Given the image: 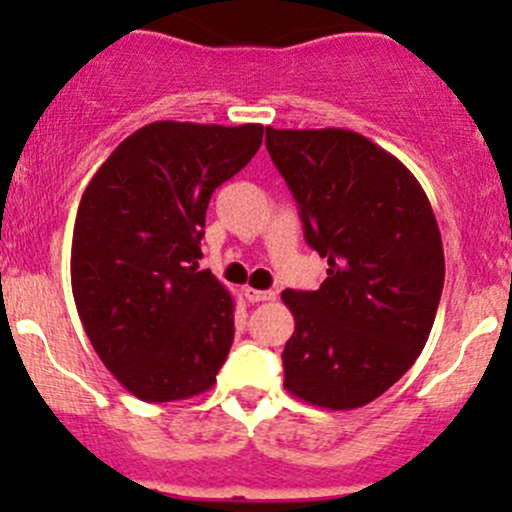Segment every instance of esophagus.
I'll return each mask as SVG.
<instances>
[{
  "instance_id": "esophagus-1",
  "label": "esophagus",
  "mask_w": 512,
  "mask_h": 512,
  "mask_svg": "<svg viewBox=\"0 0 512 512\" xmlns=\"http://www.w3.org/2000/svg\"><path fill=\"white\" fill-rule=\"evenodd\" d=\"M245 297L250 299V302H270V299H275L277 294L272 292V289H255V287H245Z\"/></svg>"
}]
</instances>
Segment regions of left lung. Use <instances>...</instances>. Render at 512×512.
<instances>
[{
    "mask_svg": "<svg viewBox=\"0 0 512 512\" xmlns=\"http://www.w3.org/2000/svg\"><path fill=\"white\" fill-rule=\"evenodd\" d=\"M267 151L327 257L314 292L285 289L294 317L285 389L329 411L379 399L421 354L441 302L443 242L409 168L344 128H272Z\"/></svg>",
    "mask_w": 512,
    "mask_h": 512,
    "instance_id": "1",
    "label": "left lung"
}]
</instances>
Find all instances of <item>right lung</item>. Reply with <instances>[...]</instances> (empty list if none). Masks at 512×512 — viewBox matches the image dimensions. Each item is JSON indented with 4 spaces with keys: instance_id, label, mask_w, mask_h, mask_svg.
I'll list each match as a JSON object with an SVG mask.
<instances>
[{
    "instance_id": "obj_1",
    "label": "right lung",
    "mask_w": 512,
    "mask_h": 512,
    "mask_svg": "<svg viewBox=\"0 0 512 512\" xmlns=\"http://www.w3.org/2000/svg\"><path fill=\"white\" fill-rule=\"evenodd\" d=\"M260 123L156 121L126 138L81 195L71 289L106 369L141 401L213 389L235 339V299L200 270L210 195L245 168Z\"/></svg>"
}]
</instances>
